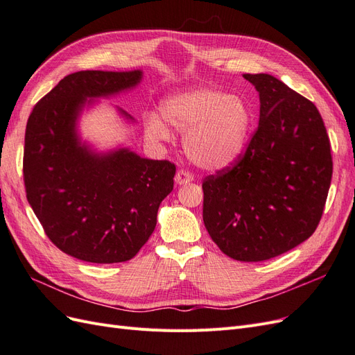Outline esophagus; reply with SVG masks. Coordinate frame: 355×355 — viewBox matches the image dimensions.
<instances>
[{
	"mask_svg": "<svg viewBox=\"0 0 355 355\" xmlns=\"http://www.w3.org/2000/svg\"><path fill=\"white\" fill-rule=\"evenodd\" d=\"M175 180H176L178 185H187V184H189V182L194 180V176H192V173H191L189 170L180 168V170L178 171V173H176Z\"/></svg>",
	"mask_w": 355,
	"mask_h": 355,
	"instance_id": "1",
	"label": "esophagus"
}]
</instances>
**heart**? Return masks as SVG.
<instances>
[{
	"label": "heart",
	"mask_w": 355,
	"mask_h": 355,
	"mask_svg": "<svg viewBox=\"0 0 355 355\" xmlns=\"http://www.w3.org/2000/svg\"><path fill=\"white\" fill-rule=\"evenodd\" d=\"M166 120L185 132L184 148L192 163L206 170L232 164L247 142L252 125L250 106L239 94L197 87L171 96L163 105ZM146 133L157 141L170 137L159 116H149Z\"/></svg>",
	"instance_id": "obj_1"
}]
</instances>
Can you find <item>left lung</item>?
Segmentation results:
<instances>
[{
    "label": "left lung",
    "instance_id": "1",
    "mask_svg": "<svg viewBox=\"0 0 355 355\" xmlns=\"http://www.w3.org/2000/svg\"><path fill=\"white\" fill-rule=\"evenodd\" d=\"M259 92V125L232 164L202 180V220L232 259L261 262L317 230L333 173L317 106L268 73H244Z\"/></svg>",
    "mask_w": 355,
    "mask_h": 355
}]
</instances>
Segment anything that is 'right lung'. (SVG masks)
Returning a JSON list of instances; mask_svg holds the SVG:
<instances>
[{
  "label": "right lung",
  "instance_id": "add662e5",
  "mask_svg": "<svg viewBox=\"0 0 355 355\" xmlns=\"http://www.w3.org/2000/svg\"><path fill=\"white\" fill-rule=\"evenodd\" d=\"M142 72L80 71L34 106L26 124V198L49 240L75 259L130 261L149 240L173 189L176 166L120 151L98 155L78 144L75 120L85 98L133 87Z\"/></svg>",
  "mask_w": 355,
  "mask_h": 355
}]
</instances>
